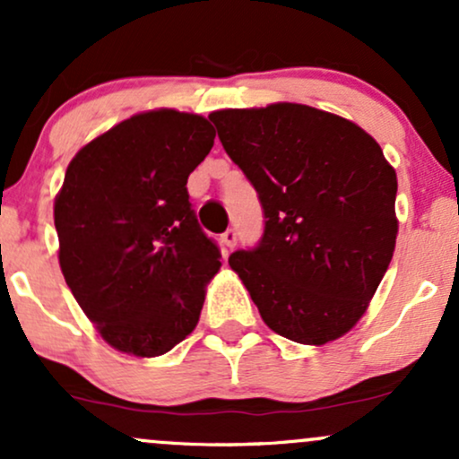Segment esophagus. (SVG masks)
Instances as JSON below:
<instances>
[{"label": "esophagus", "instance_id": "obj_1", "mask_svg": "<svg viewBox=\"0 0 459 459\" xmlns=\"http://www.w3.org/2000/svg\"><path fill=\"white\" fill-rule=\"evenodd\" d=\"M220 241H222L224 247H233L235 241H237V230L229 229L226 233H222V237H220Z\"/></svg>", "mask_w": 459, "mask_h": 459}]
</instances>
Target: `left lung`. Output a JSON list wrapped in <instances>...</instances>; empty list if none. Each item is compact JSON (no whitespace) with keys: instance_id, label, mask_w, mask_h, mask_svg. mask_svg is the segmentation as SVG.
Instances as JSON below:
<instances>
[{"instance_id":"1","label":"left lung","mask_w":459,"mask_h":459,"mask_svg":"<svg viewBox=\"0 0 459 459\" xmlns=\"http://www.w3.org/2000/svg\"><path fill=\"white\" fill-rule=\"evenodd\" d=\"M259 194V246L229 256L276 334L339 339L365 315L397 239V175L351 120L299 103L209 114Z\"/></svg>"}]
</instances>
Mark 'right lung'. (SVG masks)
Instances as JSON below:
<instances>
[{
    "mask_svg": "<svg viewBox=\"0 0 459 459\" xmlns=\"http://www.w3.org/2000/svg\"><path fill=\"white\" fill-rule=\"evenodd\" d=\"M207 118L152 109L88 142L54 204L68 289L114 350L161 356L196 328L220 250L187 177L213 146Z\"/></svg>",
    "mask_w": 459,
    "mask_h": 459,
    "instance_id": "obj_1",
    "label": "right lung"
}]
</instances>
